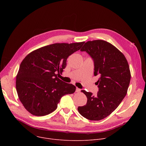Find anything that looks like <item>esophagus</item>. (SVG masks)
<instances>
[{"label":"esophagus","instance_id":"34e87169","mask_svg":"<svg viewBox=\"0 0 146 146\" xmlns=\"http://www.w3.org/2000/svg\"><path fill=\"white\" fill-rule=\"evenodd\" d=\"M81 91V89L80 88H76V92H79Z\"/></svg>","mask_w":146,"mask_h":146}]
</instances>
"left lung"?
Wrapping results in <instances>:
<instances>
[{
    "label": "left lung",
    "mask_w": 146,
    "mask_h": 146,
    "mask_svg": "<svg viewBox=\"0 0 146 146\" xmlns=\"http://www.w3.org/2000/svg\"><path fill=\"white\" fill-rule=\"evenodd\" d=\"M80 51L87 52L94 60L99 91L93 95L82 90L87 102L77 110L87 119L99 121L114 111L125 96L131 80L129 66L123 54L106 41H88Z\"/></svg>",
    "instance_id": "8db88e82"
}]
</instances>
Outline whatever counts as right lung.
<instances>
[{
    "label": "right lung",
    "mask_w": 146,
    "mask_h": 146,
    "mask_svg": "<svg viewBox=\"0 0 146 146\" xmlns=\"http://www.w3.org/2000/svg\"><path fill=\"white\" fill-rule=\"evenodd\" d=\"M84 43L50 44L32 51L24 59L17 75L16 90L28 111L36 116L48 115L56 110L62 96L75 92L74 86L57 76L66 68L69 56Z\"/></svg>",
    "instance_id": "right-lung-1"
}]
</instances>
